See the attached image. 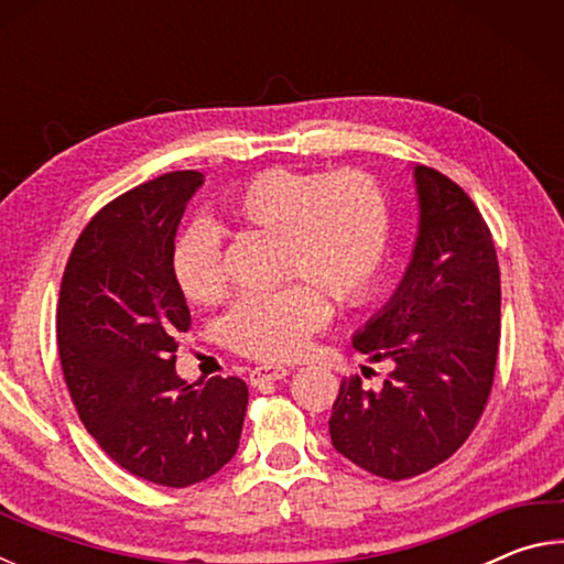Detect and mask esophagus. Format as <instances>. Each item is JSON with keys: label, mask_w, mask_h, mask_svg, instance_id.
<instances>
[{"label": "esophagus", "mask_w": 564, "mask_h": 564, "mask_svg": "<svg viewBox=\"0 0 564 564\" xmlns=\"http://www.w3.org/2000/svg\"><path fill=\"white\" fill-rule=\"evenodd\" d=\"M291 370L285 366H273V362H261V366H256L251 373H248V380H251V386H261V383H269V380H281L289 376Z\"/></svg>", "instance_id": "1"}]
</instances>
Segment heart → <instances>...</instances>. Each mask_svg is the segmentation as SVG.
<instances>
[{
	"mask_svg": "<svg viewBox=\"0 0 564 564\" xmlns=\"http://www.w3.org/2000/svg\"><path fill=\"white\" fill-rule=\"evenodd\" d=\"M236 224L275 236V273L293 281L273 293L238 299L224 318V338L251 358H293L328 318V301L352 305L373 289L388 246V204L360 171L269 169L226 202ZM171 271L194 303L226 293L221 241L214 226L194 224L176 238Z\"/></svg>",
	"mask_w": 564,
	"mask_h": 564,
	"instance_id": "heart-1",
	"label": "heart"
}]
</instances>
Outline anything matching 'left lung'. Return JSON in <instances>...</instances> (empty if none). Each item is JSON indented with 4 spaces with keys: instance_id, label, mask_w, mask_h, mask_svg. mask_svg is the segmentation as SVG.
Wrapping results in <instances>:
<instances>
[{
    "instance_id": "8db88e82",
    "label": "left lung",
    "mask_w": 564,
    "mask_h": 564,
    "mask_svg": "<svg viewBox=\"0 0 564 564\" xmlns=\"http://www.w3.org/2000/svg\"><path fill=\"white\" fill-rule=\"evenodd\" d=\"M417 236L395 293L352 348L388 362L380 388L340 383L330 443L362 470L405 480L447 460L488 403L500 343V265L470 196L413 166ZM366 373V366H360Z\"/></svg>"
}]
</instances>
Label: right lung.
<instances>
[{
  "instance_id": "add662e5",
  "label": "right lung",
  "mask_w": 564,
  "mask_h": 564,
  "mask_svg": "<svg viewBox=\"0 0 564 564\" xmlns=\"http://www.w3.org/2000/svg\"><path fill=\"white\" fill-rule=\"evenodd\" d=\"M198 171H174L131 188L84 228L66 263L56 340L82 423L123 470L164 488L216 475L241 441L248 388L176 373V333L191 313L171 271Z\"/></svg>"
}]
</instances>
